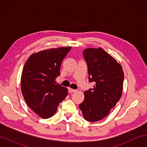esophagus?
Masks as SVG:
<instances>
[{"label":"esophagus","mask_w":147,"mask_h":147,"mask_svg":"<svg viewBox=\"0 0 147 147\" xmlns=\"http://www.w3.org/2000/svg\"><path fill=\"white\" fill-rule=\"evenodd\" d=\"M68 90H69V93H73V92H75V91H76V89H73L70 88H68Z\"/></svg>","instance_id":"esophagus-1"}]
</instances>
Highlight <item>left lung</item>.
<instances>
[{"label":"left lung","instance_id":"1","mask_svg":"<svg viewBox=\"0 0 147 147\" xmlns=\"http://www.w3.org/2000/svg\"><path fill=\"white\" fill-rule=\"evenodd\" d=\"M89 82L95 84L86 91L84 100L79 104L84 118L89 122L102 120L120 100L124 72L120 63L102 48L84 49Z\"/></svg>","mask_w":147,"mask_h":147}]
</instances>
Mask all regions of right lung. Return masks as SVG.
I'll list each match as a JSON object with an SVG mask.
<instances>
[{
  "label": "right lung",
  "mask_w": 147,
  "mask_h": 147,
  "mask_svg": "<svg viewBox=\"0 0 147 147\" xmlns=\"http://www.w3.org/2000/svg\"><path fill=\"white\" fill-rule=\"evenodd\" d=\"M71 49L59 47L34 53L24 65L21 78L22 94L28 106L41 118L53 117L67 95V89L56 84L55 80Z\"/></svg>",
  "instance_id": "right-lung-1"
}]
</instances>
